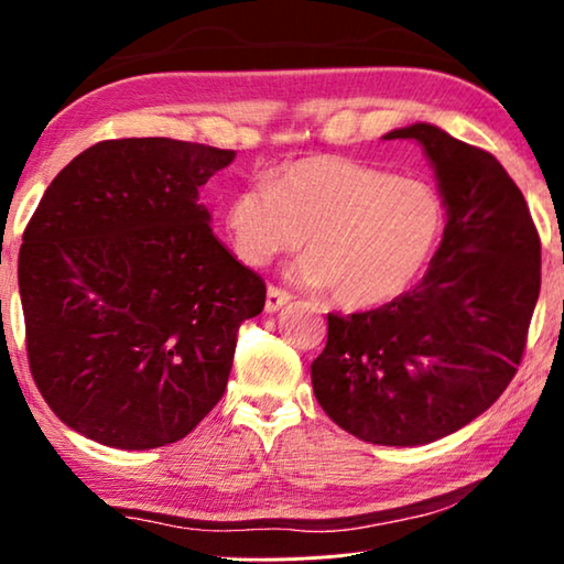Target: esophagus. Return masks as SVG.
<instances>
[{"instance_id": "1", "label": "esophagus", "mask_w": 564, "mask_h": 564, "mask_svg": "<svg viewBox=\"0 0 564 564\" xmlns=\"http://www.w3.org/2000/svg\"><path fill=\"white\" fill-rule=\"evenodd\" d=\"M291 299H293V295L289 291L279 289V285H269V291H265V311H269V313L281 311Z\"/></svg>"}]
</instances>
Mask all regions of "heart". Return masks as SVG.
<instances>
[{
  "label": "heart",
  "mask_w": 564,
  "mask_h": 564,
  "mask_svg": "<svg viewBox=\"0 0 564 564\" xmlns=\"http://www.w3.org/2000/svg\"><path fill=\"white\" fill-rule=\"evenodd\" d=\"M224 218L243 263L265 265L308 238L295 279L330 289L346 308H373L405 293L431 263L445 204L420 178L321 154L238 188Z\"/></svg>",
  "instance_id": "b5f03b06"
}]
</instances>
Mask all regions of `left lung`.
Wrapping results in <instances>:
<instances>
[{
	"label": "left lung",
	"instance_id": "obj_1",
	"mask_svg": "<svg viewBox=\"0 0 564 564\" xmlns=\"http://www.w3.org/2000/svg\"><path fill=\"white\" fill-rule=\"evenodd\" d=\"M383 139L423 144L447 208L443 241L413 291L373 311L328 313L311 380L343 431L405 447L460 431L518 373L540 295V236L490 151L433 123Z\"/></svg>",
	"mask_w": 564,
	"mask_h": 564
}]
</instances>
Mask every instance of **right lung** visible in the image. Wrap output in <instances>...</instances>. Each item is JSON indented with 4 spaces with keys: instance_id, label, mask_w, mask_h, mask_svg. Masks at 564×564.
Returning a JSON list of instances; mask_svg holds the SVG:
<instances>
[{
    "instance_id": "1",
    "label": "right lung",
    "mask_w": 564,
    "mask_h": 564,
    "mask_svg": "<svg viewBox=\"0 0 564 564\" xmlns=\"http://www.w3.org/2000/svg\"><path fill=\"white\" fill-rule=\"evenodd\" d=\"M236 151L164 137L82 151L19 248L26 358L72 431L121 451L186 437L221 400L265 283L214 236L202 188Z\"/></svg>"
}]
</instances>
